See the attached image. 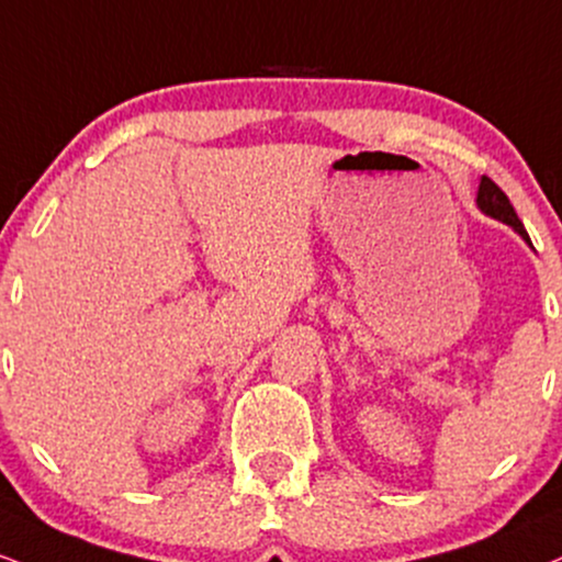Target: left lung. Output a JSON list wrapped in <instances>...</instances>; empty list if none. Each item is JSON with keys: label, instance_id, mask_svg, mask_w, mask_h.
Returning <instances> with one entry per match:
<instances>
[{"label": "left lung", "instance_id": "8db88e82", "mask_svg": "<svg viewBox=\"0 0 562 562\" xmlns=\"http://www.w3.org/2000/svg\"><path fill=\"white\" fill-rule=\"evenodd\" d=\"M476 204H479V209H482L484 214L495 216V220L505 222V225H510L513 229H518V233L524 235L526 240H529V235H526L524 225H520V220H518L516 209H513V204H510V199L503 193V188H499L495 180L486 178V175L482 178V186H479Z\"/></svg>", "mask_w": 562, "mask_h": 562}]
</instances>
